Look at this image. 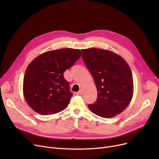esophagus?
Masks as SVG:
<instances>
[{
    "label": "esophagus",
    "instance_id": "esophagus-1",
    "mask_svg": "<svg viewBox=\"0 0 159 159\" xmlns=\"http://www.w3.org/2000/svg\"><path fill=\"white\" fill-rule=\"evenodd\" d=\"M77 95H82V94H83V91L82 90V89H80V90H79L78 92L77 93Z\"/></svg>",
    "mask_w": 159,
    "mask_h": 159
}]
</instances>
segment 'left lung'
Segmentation results:
<instances>
[{
	"label": "left lung",
	"mask_w": 159,
	"mask_h": 159,
	"mask_svg": "<svg viewBox=\"0 0 159 159\" xmlns=\"http://www.w3.org/2000/svg\"><path fill=\"white\" fill-rule=\"evenodd\" d=\"M81 52L97 89L96 102L88 105L90 111L104 118L122 113L133 95V80L128 64L110 50L91 48Z\"/></svg>",
	"instance_id": "obj_1"
}]
</instances>
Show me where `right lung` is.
Returning <instances> with one entry per match:
<instances>
[{
	"label": "right lung",
	"mask_w": 159,
	"mask_h": 159,
	"mask_svg": "<svg viewBox=\"0 0 159 159\" xmlns=\"http://www.w3.org/2000/svg\"><path fill=\"white\" fill-rule=\"evenodd\" d=\"M81 56L80 50L62 48L37 57L28 66L23 80V94L35 112L53 115L65 110L73 96L64 72Z\"/></svg>",
	"instance_id": "obj_1"
}]
</instances>
